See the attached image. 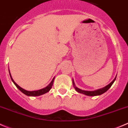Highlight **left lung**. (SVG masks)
Wrapping results in <instances>:
<instances>
[{"label": "left lung", "instance_id": "left-lung-1", "mask_svg": "<svg viewBox=\"0 0 128 128\" xmlns=\"http://www.w3.org/2000/svg\"><path fill=\"white\" fill-rule=\"evenodd\" d=\"M116 77H115L114 79L113 80H112V82L110 83V84H108V85L106 86H104V88H100V89L96 90H94V91H85V90H83L80 89V88H77V87L75 86V84H74L73 79V80H72V82H73V86H74V88L75 89V90L77 92H78V93H82V94H85V95H87V96H93L101 95V94H103L104 93H105L106 91L108 90V89L111 86V85L113 84V83L114 82L115 80H116Z\"/></svg>", "mask_w": 128, "mask_h": 128}]
</instances>
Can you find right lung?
<instances>
[{
  "instance_id": "right-lung-1",
  "label": "right lung",
  "mask_w": 128,
  "mask_h": 128,
  "mask_svg": "<svg viewBox=\"0 0 128 128\" xmlns=\"http://www.w3.org/2000/svg\"><path fill=\"white\" fill-rule=\"evenodd\" d=\"M8 71H9V70H8ZM9 74H10V78H11V80H12V81L13 82V83H14L15 85L17 86V88H18V89L21 92H22L24 94H25V95H26V96H38L42 95V94H45V93L48 92L50 90V89L52 88V87L53 84H54V79H55V77H54V78H53L52 81L51 82V83H50V84L47 86L45 87V88H42V89H40V90H39L31 91V92H30V91L25 90L23 89L22 88H21L20 86H18V84H17V83H16V82L14 81V80L12 79V76H11L10 72H9Z\"/></svg>"
}]
</instances>
